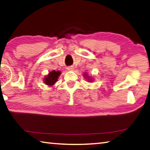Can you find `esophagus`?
Segmentation results:
<instances>
[{"label":"esophagus","mask_w":150,"mask_h":150,"mask_svg":"<svg viewBox=\"0 0 150 150\" xmlns=\"http://www.w3.org/2000/svg\"><path fill=\"white\" fill-rule=\"evenodd\" d=\"M67 70L68 71H72L73 70V67H69L67 68Z\"/></svg>","instance_id":"34e87169"}]
</instances>
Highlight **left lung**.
I'll return each instance as SVG.
<instances>
[{
  "mask_svg": "<svg viewBox=\"0 0 150 150\" xmlns=\"http://www.w3.org/2000/svg\"><path fill=\"white\" fill-rule=\"evenodd\" d=\"M84 77L85 78V79H87V81H88V82H92V81H93L94 80V79H92V77H90V76H88V75L87 74V73H84Z\"/></svg>",
  "mask_w": 150,
  "mask_h": 150,
  "instance_id": "1",
  "label": "left lung"
}]
</instances>
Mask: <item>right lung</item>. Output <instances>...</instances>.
<instances>
[{
	"label": "right lung",
	"mask_w": 150,
	"mask_h": 150,
	"mask_svg": "<svg viewBox=\"0 0 150 150\" xmlns=\"http://www.w3.org/2000/svg\"><path fill=\"white\" fill-rule=\"evenodd\" d=\"M61 74V72L59 71H56L55 70L49 72L48 74L45 76L44 78V83L48 86H54V84L58 81V77Z\"/></svg>",
	"instance_id": "right-lung-1"
}]
</instances>
